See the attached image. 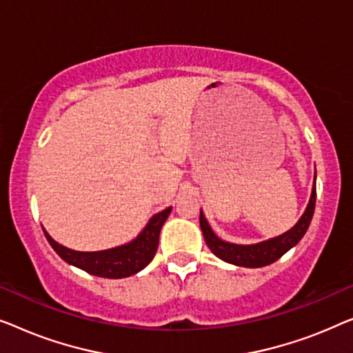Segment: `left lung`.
Segmentation results:
<instances>
[{
	"label": "left lung",
	"instance_id": "obj_1",
	"mask_svg": "<svg viewBox=\"0 0 353 353\" xmlns=\"http://www.w3.org/2000/svg\"><path fill=\"white\" fill-rule=\"evenodd\" d=\"M315 200H316V188L314 183L312 188V196L307 210L299 222L291 228L290 232H286L285 235H280L272 240L257 243V245H233V243L222 241L221 238L214 235V232L211 230L210 224H208L203 212L200 214V227L205 236V241L210 250L219 257V259L228 262V264H235L240 267H264L269 264H274L275 261L285 254L286 251H290L292 246H296L301 241V238L305 235L307 228L310 225L312 217H314L315 211Z\"/></svg>",
	"mask_w": 353,
	"mask_h": 353
}]
</instances>
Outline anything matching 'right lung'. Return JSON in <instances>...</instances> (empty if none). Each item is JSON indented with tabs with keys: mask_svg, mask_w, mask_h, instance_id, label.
Returning a JSON list of instances; mask_svg holds the SVG:
<instances>
[{
	"mask_svg": "<svg viewBox=\"0 0 353 353\" xmlns=\"http://www.w3.org/2000/svg\"><path fill=\"white\" fill-rule=\"evenodd\" d=\"M170 212L171 208H166L165 211L153 216L141 235L134 241L128 243L125 246H118L105 251H73L59 245L57 241H54L46 230H44V235H46L52 250L63 261L68 262V264L75 265L78 269L96 276L125 278L141 272L155 257V252L158 250V240H160V230L163 224H165V221L168 219V216H170Z\"/></svg>",
	"mask_w": 353,
	"mask_h": 353,
	"instance_id": "obj_1",
	"label": "right lung"
}]
</instances>
